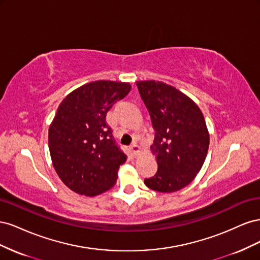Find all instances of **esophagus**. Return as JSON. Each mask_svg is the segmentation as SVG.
I'll use <instances>...</instances> for the list:
<instances>
[{
	"label": "esophagus",
	"instance_id": "1",
	"mask_svg": "<svg viewBox=\"0 0 260 260\" xmlns=\"http://www.w3.org/2000/svg\"><path fill=\"white\" fill-rule=\"evenodd\" d=\"M130 151H131V153H132L133 155H137V154L139 153V146H138L136 143H133V144L130 146Z\"/></svg>",
	"mask_w": 260,
	"mask_h": 260
}]
</instances>
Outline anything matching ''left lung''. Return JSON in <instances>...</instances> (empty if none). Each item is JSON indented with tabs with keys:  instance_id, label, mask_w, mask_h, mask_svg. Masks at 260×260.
<instances>
[{
	"instance_id": "left-lung-1",
	"label": "left lung",
	"mask_w": 260,
	"mask_h": 260,
	"mask_svg": "<svg viewBox=\"0 0 260 260\" xmlns=\"http://www.w3.org/2000/svg\"><path fill=\"white\" fill-rule=\"evenodd\" d=\"M138 90L155 131L151 151L156 174L147 187L171 193L190 184L199 174L209 146V133L200 107L174 86L160 81H138Z\"/></svg>"
}]
</instances>
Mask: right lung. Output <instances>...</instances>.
<instances>
[{"mask_svg": "<svg viewBox=\"0 0 260 260\" xmlns=\"http://www.w3.org/2000/svg\"><path fill=\"white\" fill-rule=\"evenodd\" d=\"M131 90L127 82L86 83L62 100L49 129L55 171L74 192L96 196L112 188L127 156L115 142L106 114Z\"/></svg>", "mask_w": 260, "mask_h": 260, "instance_id": "obj_1", "label": "right lung"}]
</instances>
